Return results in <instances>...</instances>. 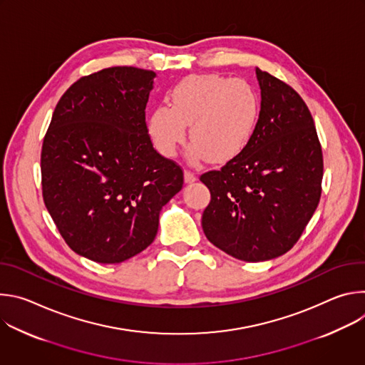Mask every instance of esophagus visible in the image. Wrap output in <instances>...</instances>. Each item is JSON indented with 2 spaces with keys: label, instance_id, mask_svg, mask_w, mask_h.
Wrapping results in <instances>:
<instances>
[{
  "label": "esophagus",
  "instance_id": "esophagus-1",
  "mask_svg": "<svg viewBox=\"0 0 365 365\" xmlns=\"http://www.w3.org/2000/svg\"><path fill=\"white\" fill-rule=\"evenodd\" d=\"M196 180V175L190 170H185V182L186 183H193Z\"/></svg>",
  "mask_w": 365,
  "mask_h": 365
}]
</instances>
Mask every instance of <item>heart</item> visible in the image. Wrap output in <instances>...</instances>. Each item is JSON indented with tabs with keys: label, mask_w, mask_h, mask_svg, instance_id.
I'll use <instances>...</instances> for the list:
<instances>
[{
	"label": "heart",
	"mask_w": 365,
	"mask_h": 365,
	"mask_svg": "<svg viewBox=\"0 0 365 365\" xmlns=\"http://www.w3.org/2000/svg\"><path fill=\"white\" fill-rule=\"evenodd\" d=\"M169 101L147 117V133L166 158L175 155L189 127L192 162H231L250 145L262 117V98L251 83L215 73L183 79Z\"/></svg>",
	"instance_id": "1"
}]
</instances>
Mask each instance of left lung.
Masks as SVG:
<instances>
[{
	"instance_id": "8db88e82",
	"label": "left lung",
	"mask_w": 365,
	"mask_h": 365,
	"mask_svg": "<svg viewBox=\"0 0 365 365\" xmlns=\"http://www.w3.org/2000/svg\"><path fill=\"white\" fill-rule=\"evenodd\" d=\"M262 117L242 154L203 173L211 192L202 228L215 247L248 263L287 252L321 199L322 148L314 118L287 83L255 68Z\"/></svg>"
}]
</instances>
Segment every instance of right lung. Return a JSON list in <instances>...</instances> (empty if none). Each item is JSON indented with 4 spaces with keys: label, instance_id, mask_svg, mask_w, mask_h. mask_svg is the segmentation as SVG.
<instances>
[{
    "label": "right lung",
    "instance_id": "right-lung-1",
    "mask_svg": "<svg viewBox=\"0 0 365 365\" xmlns=\"http://www.w3.org/2000/svg\"><path fill=\"white\" fill-rule=\"evenodd\" d=\"M155 73L102 69L61 98L41 147L47 211L66 244L101 264H117L158 235L162 207L183 172L154 150L145 106Z\"/></svg>",
    "mask_w": 365,
    "mask_h": 365
}]
</instances>
